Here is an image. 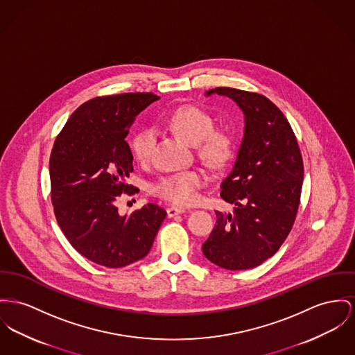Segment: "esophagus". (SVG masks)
Returning a JSON list of instances; mask_svg holds the SVG:
<instances>
[{
  "label": "esophagus",
  "instance_id": "34e87169",
  "mask_svg": "<svg viewBox=\"0 0 355 355\" xmlns=\"http://www.w3.org/2000/svg\"><path fill=\"white\" fill-rule=\"evenodd\" d=\"M186 211L184 209H182V207H176V206H172V207H169L168 210H166V215L169 216V218H173V216H176V215H180V214H183Z\"/></svg>",
  "mask_w": 355,
  "mask_h": 355
}]
</instances>
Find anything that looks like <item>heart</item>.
Segmentation results:
<instances>
[{"instance_id": "heart-1", "label": "heart", "mask_w": 355, "mask_h": 355, "mask_svg": "<svg viewBox=\"0 0 355 355\" xmlns=\"http://www.w3.org/2000/svg\"><path fill=\"white\" fill-rule=\"evenodd\" d=\"M168 128L189 145L196 146L198 155L210 166H220L232 152L230 137L213 130L214 121L206 112L195 106H182L166 119ZM155 144V130L142 129L130 142L135 157L146 162ZM206 183V176L198 169L182 171L160 178L150 186L153 195L173 205L187 206L198 199V191Z\"/></svg>"}]
</instances>
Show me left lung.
Listing matches in <instances>:
<instances>
[{
    "instance_id": "left-lung-1",
    "label": "left lung",
    "mask_w": 355,
    "mask_h": 355,
    "mask_svg": "<svg viewBox=\"0 0 355 355\" xmlns=\"http://www.w3.org/2000/svg\"><path fill=\"white\" fill-rule=\"evenodd\" d=\"M213 94L236 102L245 128L236 163L220 184V196L234 210L215 211L202 250L223 269L245 270L270 259L289 234L300 203L303 159L289 122L266 96L232 87L206 92Z\"/></svg>"
}]
</instances>
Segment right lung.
I'll return each mask as SVG.
<instances>
[{"label": "right lung", "mask_w": 355, "mask_h": 355, "mask_svg": "<svg viewBox=\"0 0 355 355\" xmlns=\"http://www.w3.org/2000/svg\"><path fill=\"white\" fill-rule=\"evenodd\" d=\"M159 96L152 93L96 96L80 105L56 137L49 157L51 199L56 220L72 248L106 268H122L144 259L166 210L148 203L119 215L122 192L133 155L125 141L132 123Z\"/></svg>", "instance_id": "add662e5"}]
</instances>
